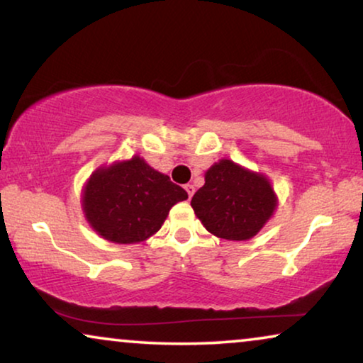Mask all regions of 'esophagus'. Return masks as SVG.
<instances>
[{
  "label": "esophagus",
  "instance_id": "obj_1",
  "mask_svg": "<svg viewBox=\"0 0 363 363\" xmlns=\"http://www.w3.org/2000/svg\"><path fill=\"white\" fill-rule=\"evenodd\" d=\"M186 191H187V196H189V199H191V197L194 196V192H196V187H194L192 184H187V186H186Z\"/></svg>",
  "mask_w": 363,
  "mask_h": 363
}]
</instances>
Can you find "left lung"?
I'll use <instances>...</instances> for the list:
<instances>
[{
    "label": "left lung",
    "instance_id": "left-lung-1",
    "mask_svg": "<svg viewBox=\"0 0 363 363\" xmlns=\"http://www.w3.org/2000/svg\"><path fill=\"white\" fill-rule=\"evenodd\" d=\"M191 206L208 232L223 240L253 238L278 206L267 176L220 160L206 172V184L194 194Z\"/></svg>",
    "mask_w": 363,
    "mask_h": 363
}]
</instances>
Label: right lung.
I'll return each mask as SVG.
<instances>
[{"instance_id": "1", "label": "right lung", "mask_w": 363, "mask_h": 363, "mask_svg": "<svg viewBox=\"0 0 363 363\" xmlns=\"http://www.w3.org/2000/svg\"><path fill=\"white\" fill-rule=\"evenodd\" d=\"M187 192L140 156L101 166L86 181L82 207L90 227L113 243H140L160 230Z\"/></svg>"}]
</instances>
